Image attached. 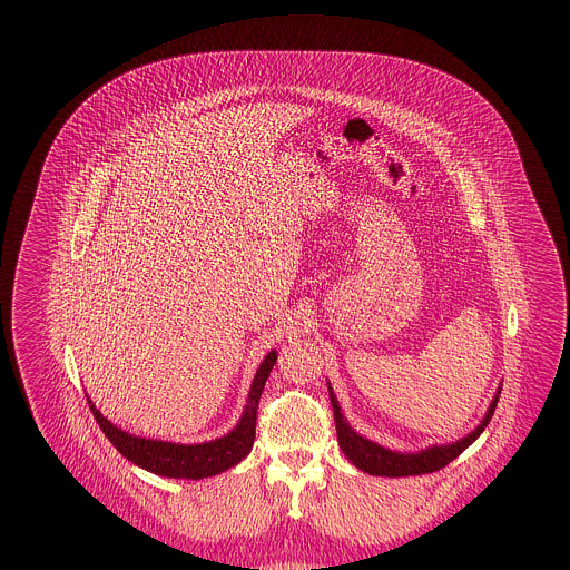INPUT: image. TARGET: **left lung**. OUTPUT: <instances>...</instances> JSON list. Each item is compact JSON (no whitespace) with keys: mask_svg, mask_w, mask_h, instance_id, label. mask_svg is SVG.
Listing matches in <instances>:
<instances>
[{"mask_svg":"<svg viewBox=\"0 0 570 570\" xmlns=\"http://www.w3.org/2000/svg\"><path fill=\"white\" fill-rule=\"evenodd\" d=\"M328 395H331V406H333L337 443H340L342 452L362 472L373 474V476H389V479L430 474V472H436V470L445 468L450 461H454L465 448H470L481 436V432L488 428L489 419L493 416V410L498 406V397H500V395L493 397L483 423L472 434H468L465 439H461L452 445H436V448H430V450L419 452V454H400V452H391V450L360 436L357 432H353L351 425L346 423V419L342 416L340 404H337L331 389H328Z\"/></svg>","mask_w":570,"mask_h":570,"instance_id":"obj_1","label":"left lung"}]
</instances>
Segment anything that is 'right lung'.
I'll list each match as a JSON object with an SVG mask.
<instances>
[{"instance_id":"obj_1","label":"right lung","mask_w":570,"mask_h":570,"mask_svg":"<svg viewBox=\"0 0 570 570\" xmlns=\"http://www.w3.org/2000/svg\"><path fill=\"white\" fill-rule=\"evenodd\" d=\"M274 364H276V351L267 353V357L258 366L252 389H249V395H247L244 416L237 423V428L217 441H208V443H199V445H181V443L131 436V434L122 432L120 428H116L114 423H109L89 400H87V404H89L96 423L105 432V436L114 443V448L125 459H129L138 468L154 472L158 476L199 481V479H208V476H215V474H222V472L235 468L242 459L249 454L252 443H254V430H256L258 400H261L263 386H265Z\"/></svg>"}]
</instances>
